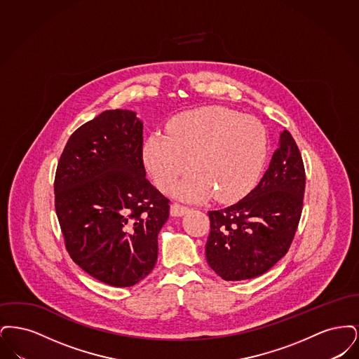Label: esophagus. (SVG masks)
I'll return each mask as SVG.
<instances>
[{"instance_id":"obj_1","label":"esophagus","mask_w":359,"mask_h":359,"mask_svg":"<svg viewBox=\"0 0 359 359\" xmlns=\"http://www.w3.org/2000/svg\"><path fill=\"white\" fill-rule=\"evenodd\" d=\"M188 211L187 205H180V203H172L171 215L172 217H182Z\"/></svg>"}]
</instances>
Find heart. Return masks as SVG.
I'll return each mask as SVG.
<instances>
[{
  "mask_svg": "<svg viewBox=\"0 0 359 359\" xmlns=\"http://www.w3.org/2000/svg\"><path fill=\"white\" fill-rule=\"evenodd\" d=\"M268 156V132L249 116L221 107L189 110L171 121L168 136L156 133L144 145V161L156 186L168 191L189 170L179 194L199 201L214 194L233 202L256 183Z\"/></svg>",
  "mask_w": 359,
  "mask_h": 359,
  "instance_id": "1",
  "label": "heart"
}]
</instances>
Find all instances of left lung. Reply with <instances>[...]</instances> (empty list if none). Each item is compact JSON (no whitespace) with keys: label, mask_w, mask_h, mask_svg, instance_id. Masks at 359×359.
Instances as JSON below:
<instances>
[{"label":"left lung","mask_w":359,"mask_h":359,"mask_svg":"<svg viewBox=\"0 0 359 359\" xmlns=\"http://www.w3.org/2000/svg\"><path fill=\"white\" fill-rule=\"evenodd\" d=\"M304 188L302 154L284 130L257 187L236 205L208 211L205 258L210 268L226 281L268 272L290 250L302 218Z\"/></svg>","instance_id":"obj_1"}]
</instances>
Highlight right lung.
<instances>
[{
	"label": "right lung",
	"instance_id": "obj_1",
	"mask_svg": "<svg viewBox=\"0 0 359 359\" xmlns=\"http://www.w3.org/2000/svg\"><path fill=\"white\" fill-rule=\"evenodd\" d=\"M142 122L106 110L78 128L57 161L55 210L71 259L111 287L152 272L170 199L145 176Z\"/></svg>",
	"mask_w": 359,
	"mask_h": 359
}]
</instances>
